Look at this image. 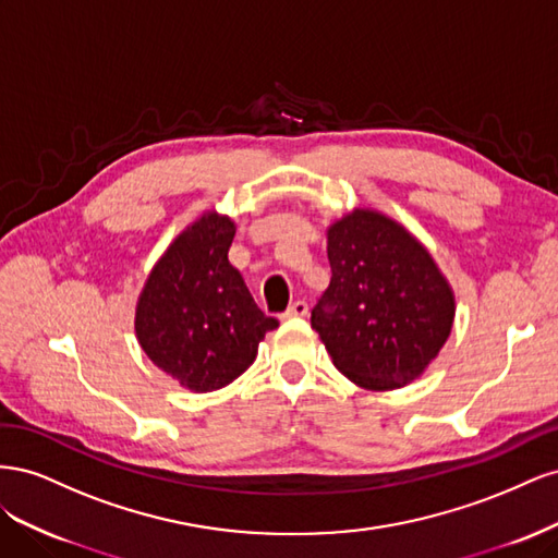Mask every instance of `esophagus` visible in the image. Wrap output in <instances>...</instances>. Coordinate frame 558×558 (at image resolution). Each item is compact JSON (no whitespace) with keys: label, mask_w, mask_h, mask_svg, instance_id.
<instances>
[{"label":"esophagus","mask_w":558,"mask_h":558,"mask_svg":"<svg viewBox=\"0 0 558 558\" xmlns=\"http://www.w3.org/2000/svg\"><path fill=\"white\" fill-rule=\"evenodd\" d=\"M310 314V305L305 300H295L293 305L286 310V314H283V318H302V316H307Z\"/></svg>","instance_id":"esophagus-1"}]
</instances>
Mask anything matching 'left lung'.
I'll return each mask as SVG.
<instances>
[{
  "label": "left lung",
  "mask_w": 558,
  "mask_h": 558,
  "mask_svg": "<svg viewBox=\"0 0 558 558\" xmlns=\"http://www.w3.org/2000/svg\"><path fill=\"white\" fill-rule=\"evenodd\" d=\"M330 286L312 328L332 365L367 391H393L426 373L445 347L456 298L414 234L359 207L326 230Z\"/></svg>",
  "instance_id": "obj_1"
}]
</instances>
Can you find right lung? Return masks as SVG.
<instances>
[{
	"mask_svg": "<svg viewBox=\"0 0 558 558\" xmlns=\"http://www.w3.org/2000/svg\"><path fill=\"white\" fill-rule=\"evenodd\" d=\"M234 221L205 211L185 226L150 269L134 310V335L165 375L193 393H209L246 373L265 332V316L228 260Z\"/></svg>",
	"mask_w": 558,
	"mask_h": 558,
	"instance_id": "1",
	"label": "right lung"
}]
</instances>
